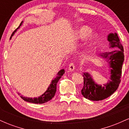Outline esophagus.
Instances as JSON below:
<instances>
[{
	"label": "esophagus",
	"instance_id": "obj_1",
	"mask_svg": "<svg viewBox=\"0 0 129 129\" xmlns=\"http://www.w3.org/2000/svg\"><path fill=\"white\" fill-rule=\"evenodd\" d=\"M75 65H74L73 63H70L69 65V70L70 72H73L74 70H75Z\"/></svg>",
	"mask_w": 129,
	"mask_h": 129
}]
</instances>
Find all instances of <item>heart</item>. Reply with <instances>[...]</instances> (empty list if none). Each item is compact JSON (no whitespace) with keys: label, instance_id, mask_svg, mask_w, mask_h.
Listing matches in <instances>:
<instances>
[{"label":"heart","instance_id":"1","mask_svg":"<svg viewBox=\"0 0 129 129\" xmlns=\"http://www.w3.org/2000/svg\"><path fill=\"white\" fill-rule=\"evenodd\" d=\"M91 28L88 26H82L77 29L75 33V38L77 40L84 39L86 38L87 36H89L86 42L87 44H91L97 39L98 34L97 33H91Z\"/></svg>","mask_w":129,"mask_h":129}]
</instances>
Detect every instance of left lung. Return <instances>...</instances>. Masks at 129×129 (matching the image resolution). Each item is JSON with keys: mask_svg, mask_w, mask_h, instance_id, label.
Returning <instances> with one entry per match:
<instances>
[{"mask_svg": "<svg viewBox=\"0 0 129 129\" xmlns=\"http://www.w3.org/2000/svg\"><path fill=\"white\" fill-rule=\"evenodd\" d=\"M107 40L110 48L115 49L100 55L107 59L110 69V81L102 86L95 83L89 73L83 74L84 87L81 90V93L84 98L91 101H101L110 96L118 89L121 82L122 66L124 60L123 47L116 33L109 34Z\"/></svg>", "mask_w": 129, "mask_h": 129, "instance_id": "1", "label": "left lung"}]
</instances>
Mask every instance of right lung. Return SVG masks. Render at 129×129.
Instances as JSON below:
<instances>
[{"label": "right lung", "mask_w": 129, "mask_h": 129, "mask_svg": "<svg viewBox=\"0 0 129 129\" xmlns=\"http://www.w3.org/2000/svg\"><path fill=\"white\" fill-rule=\"evenodd\" d=\"M22 23H23V21L20 23V25L19 26V27L16 29H15L13 33L11 36H13V35H14V33L17 31V29H18L19 28H20V26L22 25ZM64 73H65L64 70L63 69L60 70L59 72L57 73V76H56V78L52 80L51 84H50L49 87H48L47 90L45 91V92L44 93V94H42L41 96H40L32 98L25 97L21 95L20 96V98H21L22 100L25 101L26 102H29V103H31L34 104H44V103H47V102L51 100V99L54 96V95H55V93L56 91V85H57V82H58L59 80L60 79V78H61L62 76L64 74ZM18 94H20V93H18Z\"/></svg>", "instance_id": "obj_1"}]
</instances>
